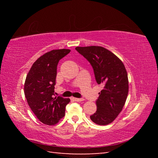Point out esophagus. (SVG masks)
I'll return each instance as SVG.
<instances>
[{"mask_svg":"<svg viewBox=\"0 0 158 158\" xmlns=\"http://www.w3.org/2000/svg\"><path fill=\"white\" fill-rule=\"evenodd\" d=\"M71 99H72V100H73L74 101H75V102H81V101H83V100H84V99H82V98H72Z\"/></svg>","mask_w":158,"mask_h":158,"instance_id":"esophagus-1","label":"esophagus"}]
</instances>
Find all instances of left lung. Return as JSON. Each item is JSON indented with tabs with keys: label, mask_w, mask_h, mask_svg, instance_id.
Segmentation results:
<instances>
[{
	"label": "left lung",
	"mask_w": 158,
	"mask_h": 158,
	"mask_svg": "<svg viewBox=\"0 0 158 158\" xmlns=\"http://www.w3.org/2000/svg\"><path fill=\"white\" fill-rule=\"evenodd\" d=\"M75 49L91 65L95 80L102 86L96 100L97 111L90 118L95 123H111L122 111L128 94L127 73L122 61L102 47H77Z\"/></svg>",
	"instance_id": "8db88e82"
}]
</instances>
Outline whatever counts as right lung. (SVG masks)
<instances>
[{
    "mask_svg": "<svg viewBox=\"0 0 158 158\" xmlns=\"http://www.w3.org/2000/svg\"><path fill=\"white\" fill-rule=\"evenodd\" d=\"M70 52L69 49L52 50L35 62L26 76L24 94L29 106L42 123L56 124L65 116L69 98L55 97L54 85L59 60Z\"/></svg>",
    "mask_w": 158,
    "mask_h": 158,
    "instance_id": "1",
    "label": "right lung"
}]
</instances>
